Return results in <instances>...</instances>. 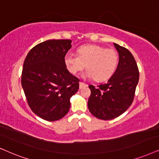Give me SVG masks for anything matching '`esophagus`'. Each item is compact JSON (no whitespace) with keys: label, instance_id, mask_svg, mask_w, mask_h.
I'll return each instance as SVG.
<instances>
[{"label":"esophagus","instance_id":"obj_1","mask_svg":"<svg viewBox=\"0 0 159 159\" xmlns=\"http://www.w3.org/2000/svg\"><path fill=\"white\" fill-rule=\"evenodd\" d=\"M87 86V84L83 83V82H79V89H83L84 87H86Z\"/></svg>","mask_w":159,"mask_h":159}]
</instances>
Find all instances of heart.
Here are the masks:
<instances>
[{"label": "heart", "instance_id": "1", "mask_svg": "<svg viewBox=\"0 0 159 159\" xmlns=\"http://www.w3.org/2000/svg\"><path fill=\"white\" fill-rule=\"evenodd\" d=\"M118 62L117 52L113 48L86 44L78 49V55L67 54L64 57L65 67L70 73L75 75L86 65L87 70L84 77L93 78L96 81H103L111 77Z\"/></svg>", "mask_w": 159, "mask_h": 159}]
</instances>
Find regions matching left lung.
I'll list each match as a JSON object with an SVG mask.
<instances>
[{
  "mask_svg": "<svg viewBox=\"0 0 159 159\" xmlns=\"http://www.w3.org/2000/svg\"><path fill=\"white\" fill-rule=\"evenodd\" d=\"M119 56L115 73L107 83L95 88L89 86L90 113L99 119L111 120L124 113L132 105L139 81V70L129 51L114 43Z\"/></svg>",
  "mask_w": 159,
  "mask_h": 159,
  "instance_id": "1",
  "label": "left lung"
}]
</instances>
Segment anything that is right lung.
I'll return each instance as SVG.
<instances>
[{
    "instance_id": "add662e5",
    "label": "right lung",
    "mask_w": 159,
    "mask_h": 159,
    "mask_svg": "<svg viewBox=\"0 0 159 159\" xmlns=\"http://www.w3.org/2000/svg\"><path fill=\"white\" fill-rule=\"evenodd\" d=\"M71 40H48L32 48L25 58L22 86L35 115L48 121L68 113L70 97L79 89V79L65 67L64 57Z\"/></svg>"
}]
</instances>
